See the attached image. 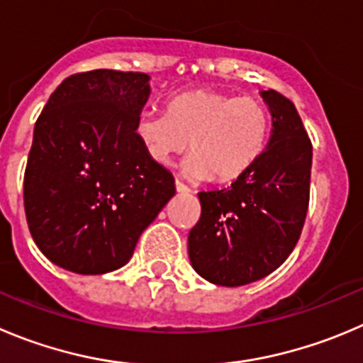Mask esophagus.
I'll use <instances>...</instances> for the list:
<instances>
[{
  "label": "esophagus",
  "mask_w": 363,
  "mask_h": 363,
  "mask_svg": "<svg viewBox=\"0 0 363 363\" xmlns=\"http://www.w3.org/2000/svg\"><path fill=\"white\" fill-rule=\"evenodd\" d=\"M174 187L176 191L182 192V194H189V192H191V187H187V185H185L184 182H179V179H176L174 182Z\"/></svg>",
  "instance_id": "1"
}]
</instances>
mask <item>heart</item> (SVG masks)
<instances>
[{"mask_svg":"<svg viewBox=\"0 0 363 363\" xmlns=\"http://www.w3.org/2000/svg\"><path fill=\"white\" fill-rule=\"evenodd\" d=\"M265 106L251 96L194 89L172 96L165 113L143 112L133 135L147 158L169 164L192 147L185 164L189 174L233 182L255 164L267 143Z\"/></svg>","mask_w":363,"mask_h":363,"instance_id":"heart-1","label":"heart"}]
</instances>
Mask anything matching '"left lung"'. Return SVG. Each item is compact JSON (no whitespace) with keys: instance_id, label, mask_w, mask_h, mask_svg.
Wrapping results in <instances>:
<instances>
[{"instance_id":"obj_1","label":"left lung","mask_w":363,"mask_h":363,"mask_svg":"<svg viewBox=\"0 0 363 363\" xmlns=\"http://www.w3.org/2000/svg\"><path fill=\"white\" fill-rule=\"evenodd\" d=\"M271 112L265 150L231 187L199 192L189 258L210 283L240 287L271 274L298 244L310 201L312 143L294 103L262 91Z\"/></svg>"}]
</instances>
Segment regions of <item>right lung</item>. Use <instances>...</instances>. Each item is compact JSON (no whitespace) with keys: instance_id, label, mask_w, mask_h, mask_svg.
I'll list each match as a JSON object with an SVG mask.
<instances>
[{"instance_id":"1","label":"right lung","mask_w":363,"mask_h":363,"mask_svg":"<svg viewBox=\"0 0 363 363\" xmlns=\"http://www.w3.org/2000/svg\"><path fill=\"white\" fill-rule=\"evenodd\" d=\"M150 92L144 72H78L55 89L37 119L24 212L37 247L58 267L76 274L123 267L174 196L171 172L133 135Z\"/></svg>"}]
</instances>
